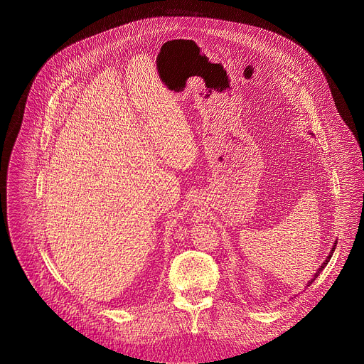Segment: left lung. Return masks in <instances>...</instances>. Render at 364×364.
<instances>
[{
    "instance_id": "left-lung-1",
    "label": "left lung",
    "mask_w": 364,
    "mask_h": 364,
    "mask_svg": "<svg viewBox=\"0 0 364 364\" xmlns=\"http://www.w3.org/2000/svg\"><path fill=\"white\" fill-rule=\"evenodd\" d=\"M335 246H336V245H333V247H332V251H331V254H329V257H328V258H326V261H324V262H323V264H321V269H318V272H317V273H316V274H314V277H313V279H311V282H310V283H309V286H310V284H311V283H313V282H314V280H316V279H317V276H318V274H320V272H321V270H323V269H324V267H326V264H328V262H329V261H331V258H332V255H333V251H335Z\"/></svg>"
}]
</instances>
